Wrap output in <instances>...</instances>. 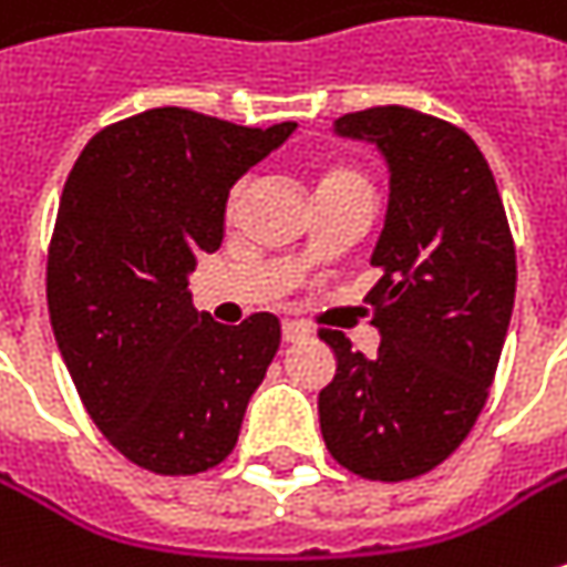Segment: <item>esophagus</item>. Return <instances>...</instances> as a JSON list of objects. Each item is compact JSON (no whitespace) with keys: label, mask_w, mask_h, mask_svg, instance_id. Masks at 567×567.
Segmentation results:
<instances>
[{"label":"esophagus","mask_w":567,"mask_h":567,"mask_svg":"<svg viewBox=\"0 0 567 567\" xmlns=\"http://www.w3.org/2000/svg\"><path fill=\"white\" fill-rule=\"evenodd\" d=\"M310 327L308 323H301V320H285L282 323V339L285 342H301V339H308Z\"/></svg>","instance_id":"34e87169"}]
</instances>
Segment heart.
<instances>
[{
	"label": "heart",
	"instance_id": "heart-1",
	"mask_svg": "<svg viewBox=\"0 0 567 567\" xmlns=\"http://www.w3.org/2000/svg\"><path fill=\"white\" fill-rule=\"evenodd\" d=\"M342 181H361V174L349 171V167H332V171H327V177L320 181V186L342 184ZM244 189H247V181H237V184L231 186V196H228V209H237V203L244 199Z\"/></svg>",
	"mask_w": 567,
	"mask_h": 567
}]
</instances>
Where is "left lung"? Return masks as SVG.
<instances>
[{
  "instance_id": "1",
  "label": "left lung",
  "mask_w": 567,
  "mask_h": 567,
  "mask_svg": "<svg viewBox=\"0 0 567 567\" xmlns=\"http://www.w3.org/2000/svg\"><path fill=\"white\" fill-rule=\"evenodd\" d=\"M390 164V206L364 295L381 330L378 355L320 330L336 378L320 390V431L339 466L361 480L431 473L473 431L505 346L517 254L488 161L460 126L409 107L336 120Z\"/></svg>"
}]
</instances>
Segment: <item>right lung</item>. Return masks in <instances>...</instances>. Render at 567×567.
Segmentation results:
<instances>
[{
    "label": "right lung",
    "mask_w": 567,
    "mask_h": 567,
    "mask_svg": "<svg viewBox=\"0 0 567 567\" xmlns=\"http://www.w3.org/2000/svg\"><path fill=\"white\" fill-rule=\"evenodd\" d=\"M155 107L82 148L47 254V308L91 422L130 463L196 476L235 451L279 352L276 313L221 327L196 313L186 272L225 237L235 181L291 136Z\"/></svg>",
    "instance_id": "add662e5"
}]
</instances>
